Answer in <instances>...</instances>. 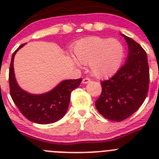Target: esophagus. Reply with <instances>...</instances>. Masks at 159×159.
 <instances>
[{
	"instance_id": "obj_1",
	"label": "esophagus",
	"mask_w": 159,
	"mask_h": 159,
	"mask_svg": "<svg viewBox=\"0 0 159 159\" xmlns=\"http://www.w3.org/2000/svg\"><path fill=\"white\" fill-rule=\"evenodd\" d=\"M90 81H91V80H90L89 78H84V80H83L82 83L83 84H88V83H89Z\"/></svg>"
}]
</instances>
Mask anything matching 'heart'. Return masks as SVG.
<instances>
[{
    "label": "heart",
    "instance_id": "b5f03b06",
    "mask_svg": "<svg viewBox=\"0 0 159 159\" xmlns=\"http://www.w3.org/2000/svg\"><path fill=\"white\" fill-rule=\"evenodd\" d=\"M74 55L79 62L89 64L94 75L106 78L119 69L124 57V48L116 39L91 36L77 42Z\"/></svg>",
    "mask_w": 159,
    "mask_h": 159
}]
</instances>
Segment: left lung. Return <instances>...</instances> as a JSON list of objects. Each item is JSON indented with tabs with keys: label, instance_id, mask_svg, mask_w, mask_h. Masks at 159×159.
Returning <instances> with one entry per match:
<instances>
[{
	"label": "left lung",
	"instance_id": "1",
	"mask_svg": "<svg viewBox=\"0 0 159 159\" xmlns=\"http://www.w3.org/2000/svg\"><path fill=\"white\" fill-rule=\"evenodd\" d=\"M123 36L129 48L126 64L109 80L101 81L102 92L95 102L103 117L116 122L129 118L142 106L150 82L147 52L139 43Z\"/></svg>",
	"mask_w": 159,
	"mask_h": 159
}]
</instances>
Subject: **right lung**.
<instances>
[{"label": "right lung", "instance_id": "1", "mask_svg": "<svg viewBox=\"0 0 159 159\" xmlns=\"http://www.w3.org/2000/svg\"><path fill=\"white\" fill-rule=\"evenodd\" d=\"M25 44L20 46L12 56L8 74L10 95L20 111L29 120L39 124L55 123L66 114L71 92L80 86L82 79L62 81L54 89L42 95L25 92L18 86L13 69L14 56Z\"/></svg>", "mask_w": 159, "mask_h": 159}]
</instances>
